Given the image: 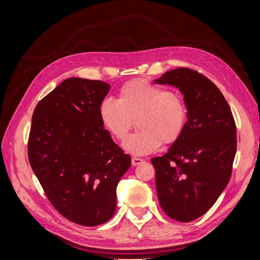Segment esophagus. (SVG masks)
<instances>
[{
	"label": "esophagus",
	"instance_id": "esophagus-1",
	"mask_svg": "<svg viewBox=\"0 0 260 260\" xmlns=\"http://www.w3.org/2000/svg\"><path fill=\"white\" fill-rule=\"evenodd\" d=\"M131 161H132V166H138V165L144 162V159L138 158V157H133V158L131 159Z\"/></svg>",
	"mask_w": 260,
	"mask_h": 260
}]
</instances>
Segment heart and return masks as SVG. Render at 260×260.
I'll return each mask as SVG.
<instances>
[{
  "mask_svg": "<svg viewBox=\"0 0 260 260\" xmlns=\"http://www.w3.org/2000/svg\"><path fill=\"white\" fill-rule=\"evenodd\" d=\"M104 127L119 141L127 138L135 121L140 129L123 146L136 156L151 154L161 143L172 144L182 136L187 111L184 101L176 93L145 80L122 85L117 100L107 98L100 105Z\"/></svg>",
  "mask_w": 260,
  "mask_h": 260,
  "instance_id": "b5f03b06",
  "label": "heart"
}]
</instances>
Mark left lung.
<instances>
[{
	"label": "left lung",
	"mask_w": 260,
	"mask_h": 260,
	"mask_svg": "<svg viewBox=\"0 0 260 260\" xmlns=\"http://www.w3.org/2000/svg\"><path fill=\"white\" fill-rule=\"evenodd\" d=\"M154 82L176 86L184 96L187 121L182 136L151 161L160 207L177 221L190 222L207 212L229 183L237 127L222 93L195 70H169Z\"/></svg>",
	"instance_id": "left-lung-1"
}]
</instances>
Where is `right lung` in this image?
I'll list each match as a JSON object with an SVG mask.
<instances>
[{"label":"right lung","instance_id":"1","mask_svg":"<svg viewBox=\"0 0 260 260\" xmlns=\"http://www.w3.org/2000/svg\"><path fill=\"white\" fill-rule=\"evenodd\" d=\"M109 89L100 80H64L36 106L28 141L31 168L52 205L86 226L113 217L118 182L131 166L100 117Z\"/></svg>","mask_w":260,"mask_h":260}]
</instances>
